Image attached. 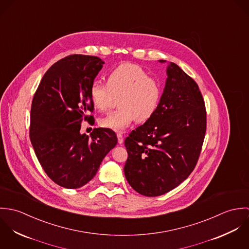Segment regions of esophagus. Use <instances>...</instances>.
Returning a JSON list of instances; mask_svg holds the SVG:
<instances>
[{
  "mask_svg": "<svg viewBox=\"0 0 249 249\" xmlns=\"http://www.w3.org/2000/svg\"><path fill=\"white\" fill-rule=\"evenodd\" d=\"M117 137H118V142L122 144L124 142V136H123V134L122 133H118Z\"/></svg>",
  "mask_w": 249,
  "mask_h": 249,
  "instance_id": "34e87169",
  "label": "esophagus"
}]
</instances>
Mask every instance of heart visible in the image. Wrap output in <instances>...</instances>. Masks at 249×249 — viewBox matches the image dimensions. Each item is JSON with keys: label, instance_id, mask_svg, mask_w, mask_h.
Masks as SVG:
<instances>
[{"label": "heart", "instance_id": "heart-1", "mask_svg": "<svg viewBox=\"0 0 249 249\" xmlns=\"http://www.w3.org/2000/svg\"><path fill=\"white\" fill-rule=\"evenodd\" d=\"M120 109L100 119L102 127L120 132L135 120L144 122L156 111L161 98L158 81L142 67L124 63L110 72L107 85L95 81L90 88V98L99 111L108 110L114 99L119 98Z\"/></svg>", "mask_w": 249, "mask_h": 249}]
</instances>
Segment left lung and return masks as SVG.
Wrapping results in <instances>:
<instances>
[{
    "mask_svg": "<svg viewBox=\"0 0 249 249\" xmlns=\"http://www.w3.org/2000/svg\"><path fill=\"white\" fill-rule=\"evenodd\" d=\"M167 74L156 111L124 140V176L145 196L164 195L191 175L206 132V108L196 82L173 62Z\"/></svg>",
    "mask_w": 249,
    "mask_h": 249,
    "instance_id": "1",
    "label": "left lung"
}]
</instances>
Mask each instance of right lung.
<instances>
[{
    "instance_id": "1",
    "label": "right lung",
    "mask_w": 249,
    "mask_h": 249,
    "mask_svg": "<svg viewBox=\"0 0 249 249\" xmlns=\"http://www.w3.org/2000/svg\"><path fill=\"white\" fill-rule=\"evenodd\" d=\"M105 62L98 56L71 54L55 62L42 77L33 99L30 138L47 176L57 185L77 189L94 178L116 133L94 128L80 134L81 122L94 120L90 88Z\"/></svg>"
}]
</instances>
